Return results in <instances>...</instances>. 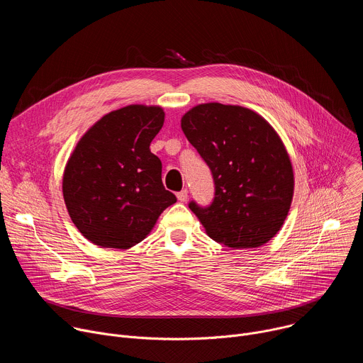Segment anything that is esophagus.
Instances as JSON below:
<instances>
[{"label": "esophagus", "mask_w": 363, "mask_h": 363, "mask_svg": "<svg viewBox=\"0 0 363 363\" xmlns=\"http://www.w3.org/2000/svg\"><path fill=\"white\" fill-rule=\"evenodd\" d=\"M177 198H178L179 202H185V201L188 199V191H186V189H182L181 192L177 194Z\"/></svg>", "instance_id": "1"}]
</instances>
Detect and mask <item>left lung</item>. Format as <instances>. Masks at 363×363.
<instances>
[{"label":"left lung","mask_w":363,"mask_h":363,"mask_svg":"<svg viewBox=\"0 0 363 363\" xmlns=\"http://www.w3.org/2000/svg\"><path fill=\"white\" fill-rule=\"evenodd\" d=\"M181 128L216 182L208 208L189 203L205 233L233 250L269 242L283 227L294 192L291 161L274 128L248 108L216 101L189 109Z\"/></svg>","instance_id":"obj_1"}]
</instances>
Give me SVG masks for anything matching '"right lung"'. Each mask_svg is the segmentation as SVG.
Returning <instances> with one entry per match:
<instances>
[{"label": "right lung", "instance_id": "obj_1", "mask_svg": "<svg viewBox=\"0 0 363 363\" xmlns=\"http://www.w3.org/2000/svg\"><path fill=\"white\" fill-rule=\"evenodd\" d=\"M164 121L161 106L129 105L101 116L76 143L63 198L73 224L94 245H136L177 202L164 188L161 160L149 149Z\"/></svg>", "mask_w": 363, "mask_h": 363}]
</instances>
